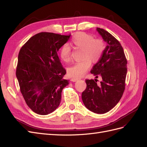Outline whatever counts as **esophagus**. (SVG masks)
<instances>
[{
  "label": "esophagus",
  "instance_id": "obj_1",
  "mask_svg": "<svg viewBox=\"0 0 147 147\" xmlns=\"http://www.w3.org/2000/svg\"><path fill=\"white\" fill-rule=\"evenodd\" d=\"M78 78H71V81H72L73 82H75V81H78Z\"/></svg>",
  "mask_w": 147,
  "mask_h": 147
}]
</instances>
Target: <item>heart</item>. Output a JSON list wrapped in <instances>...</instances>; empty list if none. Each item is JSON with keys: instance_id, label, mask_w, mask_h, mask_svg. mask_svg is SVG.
Returning a JSON list of instances; mask_svg holds the SVG:
<instances>
[{"instance_id": "b5f03b06", "label": "heart", "mask_w": 147, "mask_h": 147, "mask_svg": "<svg viewBox=\"0 0 147 147\" xmlns=\"http://www.w3.org/2000/svg\"><path fill=\"white\" fill-rule=\"evenodd\" d=\"M71 44L76 49H82L80 61L75 63L68 69V74L71 77L83 76L90 68L91 61L95 63L102 58L105 45L102 39L96 38L86 32H78L71 40ZM60 57L63 61L68 62L71 58V49L67 44L62 46L60 50Z\"/></svg>"}]
</instances>
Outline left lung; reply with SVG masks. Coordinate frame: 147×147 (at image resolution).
Wrapping results in <instances>:
<instances>
[{"instance_id": "8db88e82", "label": "left lung", "mask_w": 147, "mask_h": 147, "mask_svg": "<svg viewBox=\"0 0 147 147\" xmlns=\"http://www.w3.org/2000/svg\"><path fill=\"white\" fill-rule=\"evenodd\" d=\"M97 30L106 42L100 60L90 71L98 79H86L87 87L82 93V100L86 107L97 114H103L114 108L122 97L125 86L127 61L119 42L105 29Z\"/></svg>"}]
</instances>
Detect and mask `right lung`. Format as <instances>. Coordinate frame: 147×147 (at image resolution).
I'll list each match as a JSON object with an SVG mask.
<instances>
[{
	"label": "right lung",
	"mask_w": 147,
	"mask_h": 147,
	"mask_svg": "<svg viewBox=\"0 0 147 147\" xmlns=\"http://www.w3.org/2000/svg\"><path fill=\"white\" fill-rule=\"evenodd\" d=\"M70 34L42 32L31 37L21 48L16 69L20 92L27 105L40 115L59 106L63 89L69 84L66 71L58 56Z\"/></svg>",
	"instance_id": "1"
}]
</instances>
